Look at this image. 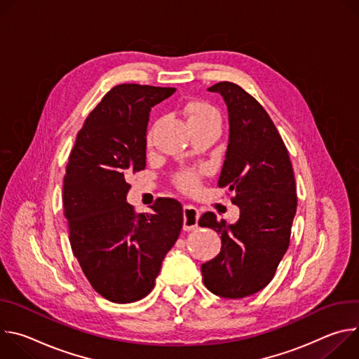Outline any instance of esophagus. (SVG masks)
Returning a JSON list of instances; mask_svg holds the SVG:
<instances>
[{
  "label": "esophagus",
  "instance_id": "esophagus-1",
  "mask_svg": "<svg viewBox=\"0 0 359 359\" xmlns=\"http://www.w3.org/2000/svg\"><path fill=\"white\" fill-rule=\"evenodd\" d=\"M200 217V212L194 208L187 204V206L183 208V230L190 231L197 227V222Z\"/></svg>",
  "mask_w": 359,
  "mask_h": 359
}]
</instances>
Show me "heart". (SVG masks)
Returning a JSON list of instances; mask_svg holds the SVG:
<instances>
[{
    "label": "heart",
    "mask_w": 359,
    "mask_h": 359,
    "mask_svg": "<svg viewBox=\"0 0 359 359\" xmlns=\"http://www.w3.org/2000/svg\"><path fill=\"white\" fill-rule=\"evenodd\" d=\"M184 115L187 119L189 129L197 128H216L220 130L222 116L219 111L210 105L206 100H191L184 105ZM156 126H153L146 136V143L150 146L153 143V136H155ZM175 184L184 193H194L200 186V175L191 170L179 172L175 176Z\"/></svg>",
    "instance_id": "1"
}]
</instances>
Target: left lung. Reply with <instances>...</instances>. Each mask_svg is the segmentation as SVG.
<instances>
[{
    "instance_id": "1",
    "label": "left lung",
    "mask_w": 359,
    "mask_h": 359,
    "mask_svg": "<svg viewBox=\"0 0 359 359\" xmlns=\"http://www.w3.org/2000/svg\"><path fill=\"white\" fill-rule=\"evenodd\" d=\"M229 111V146L219 187L234 191L240 208L234 224L204 213L200 227L220 234L217 257L201 264L203 283L216 295L243 298L263 290L290 245L297 210V186L288 150L266 109L233 82L209 88Z\"/></svg>"
}]
</instances>
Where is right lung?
Instances as JSON below:
<instances>
[{
	"label": "right lung",
	"mask_w": 359,
	"mask_h": 359,
	"mask_svg": "<svg viewBox=\"0 0 359 359\" xmlns=\"http://www.w3.org/2000/svg\"><path fill=\"white\" fill-rule=\"evenodd\" d=\"M175 90L116 85L85 119L71 150L62 191L69 243L93 290L112 302H135L153 290L183 227L175 198H158L151 215L126 201L128 177L146 168L149 112Z\"/></svg>",
	"instance_id": "add662e5"
}]
</instances>
